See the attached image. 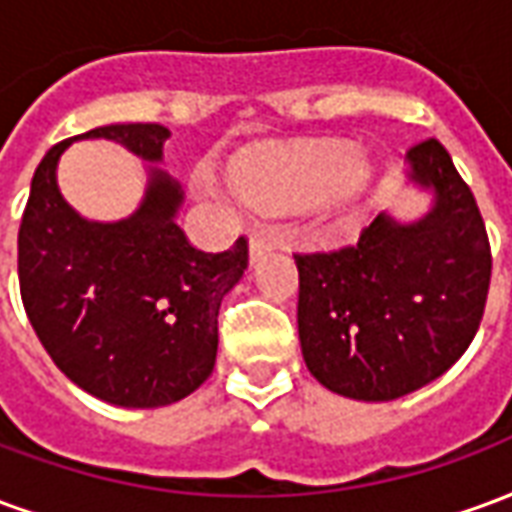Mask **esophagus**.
Returning a JSON list of instances; mask_svg holds the SVG:
<instances>
[{"label": "esophagus", "mask_w": 512, "mask_h": 512, "mask_svg": "<svg viewBox=\"0 0 512 512\" xmlns=\"http://www.w3.org/2000/svg\"><path fill=\"white\" fill-rule=\"evenodd\" d=\"M274 244H277V241H274L271 235H266V233L252 235V238H249V260H252V263H257L260 257L268 255V252L274 249Z\"/></svg>", "instance_id": "obj_1"}]
</instances>
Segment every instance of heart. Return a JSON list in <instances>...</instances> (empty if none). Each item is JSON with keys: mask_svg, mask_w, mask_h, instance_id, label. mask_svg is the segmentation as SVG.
Listing matches in <instances>:
<instances>
[{"mask_svg": "<svg viewBox=\"0 0 512 512\" xmlns=\"http://www.w3.org/2000/svg\"><path fill=\"white\" fill-rule=\"evenodd\" d=\"M373 178L376 164L370 153L334 139L255 150L230 167L233 191L246 205L299 208L318 224L345 222L362 205ZM194 191L202 200L230 202V191L208 169L194 172Z\"/></svg>", "mask_w": 512, "mask_h": 512, "instance_id": "heart-1", "label": "heart"}]
</instances>
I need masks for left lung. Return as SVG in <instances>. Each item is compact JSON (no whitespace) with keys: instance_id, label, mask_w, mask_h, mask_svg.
I'll return each instance as SVG.
<instances>
[{"instance_id":"obj_1","label":"left lung","mask_w":512,"mask_h":512,"mask_svg":"<svg viewBox=\"0 0 512 512\" xmlns=\"http://www.w3.org/2000/svg\"><path fill=\"white\" fill-rule=\"evenodd\" d=\"M428 213H378L359 244L296 255L299 340L307 370L351 400L384 403L444 376L477 334L491 246L472 189L428 139L406 156Z\"/></svg>"}]
</instances>
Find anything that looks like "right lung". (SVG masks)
Returning <instances> with one entry per match:
<instances>
[{"label":"right lung","mask_w":512,"mask_h":512,"mask_svg":"<svg viewBox=\"0 0 512 512\" xmlns=\"http://www.w3.org/2000/svg\"><path fill=\"white\" fill-rule=\"evenodd\" d=\"M79 138H109L150 163L143 202L117 223H93L61 197L59 156ZM169 128L115 123L65 139L35 169L18 230V282L29 323L73 384L123 408L178 403L211 376L219 307L244 277L238 238L208 255L178 227L183 189L167 169Z\"/></svg>","instance_id":"add662e5"}]
</instances>
